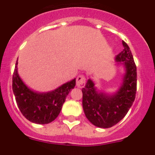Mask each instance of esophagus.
I'll use <instances>...</instances> for the list:
<instances>
[{
  "mask_svg": "<svg viewBox=\"0 0 155 155\" xmlns=\"http://www.w3.org/2000/svg\"><path fill=\"white\" fill-rule=\"evenodd\" d=\"M85 80H86V78L85 75H79L76 78V85L79 87H83L85 86Z\"/></svg>",
  "mask_w": 155,
  "mask_h": 155,
  "instance_id": "1",
  "label": "esophagus"
}]
</instances>
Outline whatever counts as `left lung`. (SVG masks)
I'll return each mask as SVG.
<instances>
[{
  "label": "left lung",
  "instance_id": "1",
  "mask_svg": "<svg viewBox=\"0 0 155 155\" xmlns=\"http://www.w3.org/2000/svg\"><path fill=\"white\" fill-rule=\"evenodd\" d=\"M124 49L115 61L125 68L123 82L116 93L98 91L91 79L82 89V107L88 121L101 128H109L119 122L133 105L137 92V67L129 46L122 41Z\"/></svg>",
  "mask_w": 155,
  "mask_h": 155
}]
</instances>
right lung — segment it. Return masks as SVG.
I'll return each mask as SVG.
<instances>
[{"instance_id": "right-lung-1", "label": "right lung", "mask_w": 155, "mask_h": 155, "mask_svg": "<svg viewBox=\"0 0 155 155\" xmlns=\"http://www.w3.org/2000/svg\"><path fill=\"white\" fill-rule=\"evenodd\" d=\"M18 60L12 76V91L16 104L28 120L39 124H48L60 113L71 89L76 86V79L66 82L51 91L40 93L30 89L18 73Z\"/></svg>"}]
</instances>
